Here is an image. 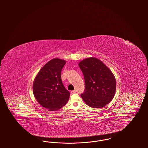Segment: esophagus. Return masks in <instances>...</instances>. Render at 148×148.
Listing matches in <instances>:
<instances>
[{
	"label": "esophagus",
	"mask_w": 148,
	"mask_h": 148,
	"mask_svg": "<svg viewBox=\"0 0 148 148\" xmlns=\"http://www.w3.org/2000/svg\"><path fill=\"white\" fill-rule=\"evenodd\" d=\"M77 92V90H72V91H71V94H74V93H75Z\"/></svg>",
	"instance_id": "1"
}]
</instances>
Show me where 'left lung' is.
<instances>
[{"mask_svg": "<svg viewBox=\"0 0 148 148\" xmlns=\"http://www.w3.org/2000/svg\"><path fill=\"white\" fill-rule=\"evenodd\" d=\"M79 66L85 79L84 92L81 97L86 105L100 108L108 104L116 92V79L110 69L95 57L80 61Z\"/></svg>", "mask_w": 148, "mask_h": 148, "instance_id": "1", "label": "left lung"}]
</instances>
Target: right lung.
I'll list each match as a JSON object with an SVG mask.
<instances>
[{
  "label": "right lung",
  "mask_w": 148,
  "mask_h": 148,
  "mask_svg": "<svg viewBox=\"0 0 148 148\" xmlns=\"http://www.w3.org/2000/svg\"><path fill=\"white\" fill-rule=\"evenodd\" d=\"M66 61L54 58L45 64L33 82V91L38 103L49 111L60 109L68 102L70 92L62 83L61 71Z\"/></svg>",
  "instance_id": "1"
}]
</instances>
